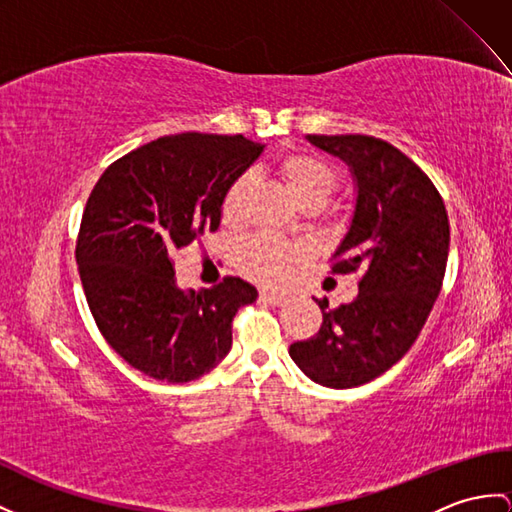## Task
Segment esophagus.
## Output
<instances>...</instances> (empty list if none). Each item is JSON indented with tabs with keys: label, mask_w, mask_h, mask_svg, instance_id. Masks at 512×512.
I'll list each match as a JSON object with an SVG mask.
<instances>
[{
	"label": "esophagus",
	"mask_w": 512,
	"mask_h": 512,
	"mask_svg": "<svg viewBox=\"0 0 512 512\" xmlns=\"http://www.w3.org/2000/svg\"><path fill=\"white\" fill-rule=\"evenodd\" d=\"M260 299L271 306H282L286 302V297L282 293H273V291H260Z\"/></svg>",
	"instance_id": "1"
}]
</instances>
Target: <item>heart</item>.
Segmentation results:
<instances>
[{"instance_id": "obj_1", "label": "heart", "mask_w": 512, "mask_h": 512, "mask_svg": "<svg viewBox=\"0 0 512 512\" xmlns=\"http://www.w3.org/2000/svg\"><path fill=\"white\" fill-rule=\"evenodd\" d=\"M273 171L278 173L286 189L291 191L295 202L302 208H321L334 193L339 176L328 160L308 152H291L273 162ZM249 184L245 178L234 180L223 193L221 215L226 221H239ZM297 249L293 245L280 243L269 236H256L239 249V265L252 278L263 282H280L289 271L291 260Z\"/></svg>"}]
</instances>
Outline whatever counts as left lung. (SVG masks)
<instances>
[{
	"label": "left lung",
	"instance_id": "left-lung-1",
	"mask_svg": "<svg viewBox=\"0 0 512 512\" xmlns=\"http://www.w3.org/2000/svg\"><path fill=\"white\" fill-rule=\"evenodd\" d=\"M341 158L356 182L354 217L332 273H360L358 297L328 310L308 341L289 347L295 365L330 389H352L400 360L441 293L450 221L432 180L400 149L365 134H308Z\"/></svg>",
	"mask_w": 512,
	"mask_h": 512
}]
</instances>
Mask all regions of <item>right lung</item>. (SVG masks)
I'll return each mask as SVG.
<instances>
[{
  "label": "right lung",
  "mask_w": 512,
  "mask_h": 512,
  "mask_svg": "<svg viewBox=\"0 0 512 512\" xmlns=\"http://www.w3.org/2000/svg\"><path fill=\"white\" fill-rule=\"evenodd\" d=\"M263 147L241 134L160 136L93 186L76 243L84 295L108 345L145 376L202 378L230 352L236 310L256 302L254 286L232 276L180 289L171 252L219 228L223 193Z\"/></svg>",
  "instance_id": "1"
}]
</instances>
